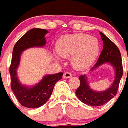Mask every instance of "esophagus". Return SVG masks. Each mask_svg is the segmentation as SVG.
<instances>
[{"label": "esophagus", "mask_w": 128, "mask_h": 128, "mask_svg": "<svg viewBox=\"0 0 128 128\" xmlns=\"http://www.w3.org/2000/svg\"><path fill=\"white\" fill-rule=\"evenodd\" d=\"M72 77V74L70 72H66L63 74V78H70Z\"/></svg>", "instance_id": "1"}]
</instances>
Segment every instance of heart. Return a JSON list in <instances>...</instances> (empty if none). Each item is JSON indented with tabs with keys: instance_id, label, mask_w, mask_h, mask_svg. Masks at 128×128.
Instances as JSON below:
<instances>
[{
	"instance_id": "obj_1",
	"label": "heart",
	"mask_w": 128,
	"mask_h": 128,
	"mask_svg": "<svg viewBox=\"0 0 128 128\" xmlns=\"http://www.w3.org/2000/svg\"><path fill=\"white\" fill-rule=\"evenodd\" d=\"M56 49L61 57H72V65L74 68L83 70L89 68L96 59L100 44L96 38L88 34H74L60 38Z\"/></svg>"
}]
</instances>
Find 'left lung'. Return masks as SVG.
I'll return each mask as SVG.
<instances>
[{"instance_id":"obj_1","label":"left lung","mask_w":128,"mask_h":128,"mask_svg":"<svg viewBox=\"0 0 128 128\" xmlns=\"http://www.w3.org/2000/svg\"><path fill=\"white\" fill-rule=\"evenodd\" d=\"M100 34L103 42V50L97 62L91 70H94L104 62H109L114 67L116 75L112 86L103 92H95L90 89L86 75L79 76L80 86L76 91V95L83 103L90 106H103L111 100L117 93L120 78L124 73L121 55L118 47L104 34L100 32Z\"/></svg>"}]
</instances>
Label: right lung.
Masks as SVG:
<instances>
[{
    "mask_svg": "<svg viewBox=\"0 0 128 128\" xmlns=\"http://www.w3.org/2000/svg\"><path fill=\"white\" fill-rule=\"evenodd\" d=\"M48 32L44 29L34 28L29 30L16 42L13 49L10 73L11 88L20 105L29 108H36L44 105L51 96L54 85L62 78L63 73L47 75L42 80L32 88L19 83L16 70L22 51L32 47H42L46 44L45 35Z\"/></svg>",
    "mask_w": 128,
    "mask_h": 128,
    "instance_id": "right-lung-1",
    "label": "right lung"
}]
</instances>
